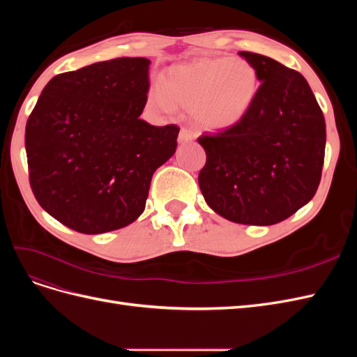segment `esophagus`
<instances>
[{"instance_id":"34e87169","label":"esophagus","mask_w":357,"mask_h":357,"mask_svg":"<svg viewBox=\"0 0 357 357\" xmlns=\"http://www.w3.org/2000/svg\"><path fill=\"white\" fill-rule=\"evenodd\" d=\"M195 132L192 131V129L189 128H181L180 132H178V143L185 144V143H189L192 142V139H195Z\"/></svg>"}]
</instances>
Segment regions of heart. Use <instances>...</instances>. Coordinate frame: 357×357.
Segmentation results:
<instances>
[{
	"instance_id": "b5f03b06",
	"label": "heart",
	"mask_w": 357,
	"mask_h": 357,
	"mask_svg": "<svg viewBox=\"0 0 357 357\" xmlns=\"http://www.w3.org/2000/svg\"><path fill=\"white\" fill-rule=\"evenodd\" d=\"M256 70L241 58L201 59L167 71L162 88L150 92L156 109H190L201 128L223 131L240 123L257 95Z\"/></svg>"
}]
</instances>
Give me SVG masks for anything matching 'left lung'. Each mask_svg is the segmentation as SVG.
Wrapping results in <instances>:
<instances>
[{
	"label": "left lung",
	"instance_id": "1",
	"mask_svg": "<svg viewBox=\"0 0 357 357\" xmlns=\"http://www.w3.org/2000/svg\"><path fill=\"white\" fill-rule=\"evenodd\" d=\"M238 55L256 70L261 84L240 123L198 138L207 155L198 183L222 218L268 226L290 218L314 197L326 125L301 73L259 53Z\"/></svg>",
	"mask_w": 357,
	"mask_h": 357
}]
</instances>
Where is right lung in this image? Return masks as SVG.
Listing matches in <instances>:
<instances>
[{
	"label": "right lung",
	"mask_w": 357,
	"mask_h": 357,
	"mask_svg": "<svg viewBox=\"0 0 357 357\" xmlns=\"http://www.w3.org/2000/svg\"><path fill=\"white\" fill-rule=\"evenodd\" d=\"M146 58H116L62 73L43 89L25 129L29 185L52 218L82 234L132 223L153 172L174 155L177 125L139 119Z\"/></svg>",
	"instance_id": "obj_1"
}]
</instances>
